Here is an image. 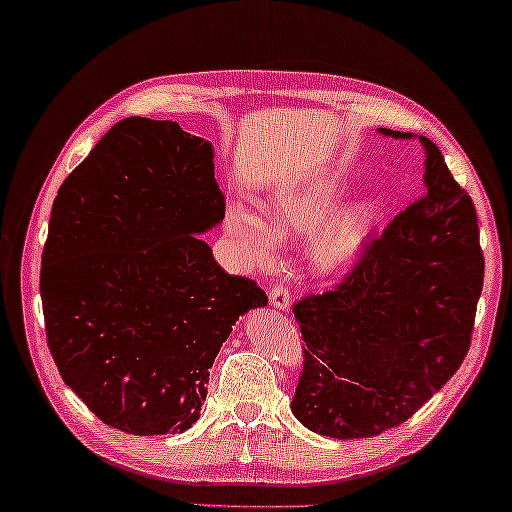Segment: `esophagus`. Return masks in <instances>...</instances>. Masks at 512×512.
<instances>
[{"mask_svg": "<svg viewBox=\"0 0 512 512\" xmlns=\"http://www.w3.org/2000/svg\"><path fill=\"white\" fill-rule=\"evenodd\" d=\"M270 304L274 306V309H279V311L288 309L290 293H288V288L283 286V283H274V286L270 288Z\"/></svg>", "mask_w": 512, "mask_h": 512, "instance_id": "obj_1", "label": "esophagus"}]
</instances>
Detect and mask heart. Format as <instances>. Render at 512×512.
I'll return each mask as SVG.
<instances>
[{
  "mask_svg": "<svg viewBox=\"0 0 512 512\" xmlns=\"http://www.w3.org/2000/svg\"><path fill=\"white\" fill-rule=\"evenodd\" d=\"M348 187V180L338 174L306 176L297 183L277 187L265 203V215L281 238H302L317 229L322 219L341 203ZM373 219V203H359L329 217L311 235L309 254L313 265L320 272H336L350 265L364 247ZM270 222L261 212L240 203H231L226 210V235L240 261L249 267H267L279 254V242Z\"/></svg>",
  "mask_w": 512,
  "mask_h": 512,
  "instance_id": "heart-1",
  "label": "heart"
}]
</instances>
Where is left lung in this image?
<instances>
[{
	"mask_svg": "<svg viewBox=\"0 0 512 512\" xmlns=\"http://www.w3.org/2000/svg\"><path fill=\"white\" fill-rule=\"evenodd\" d=\"M419 139L421 199L366 242L341 283L293 306L304 361L290 407L318 435L359 439L400 426L469 352L485 277L476 208L442 151Z\"/></svg>",
	"mask_w": 512,
	"mask_h": 512,
	"instance_id": "obj_1",
	"label": "left lung"
}]
</instances>
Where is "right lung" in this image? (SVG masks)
<instances>
[{
  "mask_svg": "<svg viewBox=\"0 0 512 512\" xmlns=\"http://www.w3.org/2000/svg\"><path fill=\"white\" fill-rule=\"evenodd\" d=\"M224 210L208 141L141 116L112 125L59 187L41 263L45 336L107 426L190 428L235 320L267 304L196 235Z\"/></svg>",
  "mask_w": 512,
  "mask_h": 512,
  "instance_id": "obj_1",
  "label": "right lung"
}]
</instances>
